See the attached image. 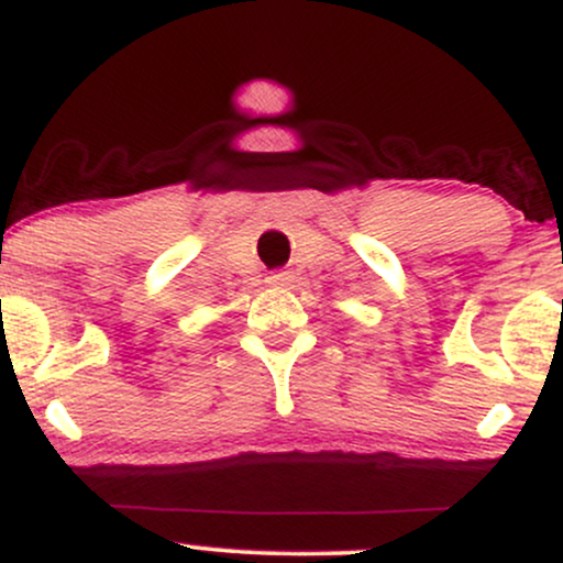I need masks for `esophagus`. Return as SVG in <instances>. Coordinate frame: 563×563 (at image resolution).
<instances>
[{
	"label": "esophagus",
	"mask_w": 563,
	"mask_h": 563,
	"mask_svg": "<svg viewBox=\"0 0 563 563\" xmlns=\"http://www.w3.org/2000/svg\"><path fill=\"white\" fill-rule=\"evenodd\" d=\"M288 273H280V269H277V273H269L267 275V286H273V288H283V286H288Z\"/></svg>",
	"instance_id": "1"
}]
</instances>
